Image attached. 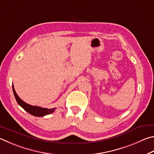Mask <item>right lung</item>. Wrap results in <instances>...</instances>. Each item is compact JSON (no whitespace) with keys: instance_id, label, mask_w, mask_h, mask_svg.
<instances>
[{"instance_id":"right-lung-1","label":"right lung","mask_w":154,"mask_h":154,"mask_svg":"<svg viewBox=\"0 0 154 154\" xmlns=\"http://www.w3.org/2000/svg\"><path fill=\"white\" fill-rule=\"evenodd\" d=\"M13 91L14 96L16 99V101L17 102L18 104L21 106L25 110L27 111V112L32 114L33 116H44L45 115H48L52 113L55 110L56 108H44L42 107H39V106H32L28 104H27L25 102H23L20 97L18 96V95L17 94L16 91L15 90V88H14V86L13 85Z\"/></svg>"}]
</instances>
